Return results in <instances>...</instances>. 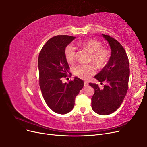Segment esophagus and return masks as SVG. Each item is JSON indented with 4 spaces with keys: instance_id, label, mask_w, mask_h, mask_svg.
I'll return each instance as SVG.
<instances>
[{
    "instance_id": "esophagus-1",
    "label": "esophagus",
    "mask_w": 147,
    "mask_h": 147,
    "mask_svg": "<svg viewBox=\"0 0 147 147\" xmlns=\"http://www.w3.org/2000/svg\"><path fill=\"white\" fill-rule=\"evenodd\" d=\"M88 85H89V84H88V82L85 81V82H84V87H87Z\"/></svg>"
}]
</instances>
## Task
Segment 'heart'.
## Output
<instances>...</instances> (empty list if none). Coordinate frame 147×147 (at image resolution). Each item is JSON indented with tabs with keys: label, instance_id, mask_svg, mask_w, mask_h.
<instances>
[{
	"label": "heart",
	"instance_id": "b5f03b06",
	"mask_svg": "<svg viewBox=\"0 0 147 147\" xmlns=\"http://www.w3.org/2000/svg\"><path fill=\"white\" fill-rule=\"evenodd\" d=\"M82 48L91 54V59L99 67H103L109 57V51L107 49L101 48V43L95 39H91L84 41L80 44ZM75 48L72 45H69L65 47L64 55L69 63H72L75 59ZM95 68L92 65L80 64L75 67L73 70L74 74L78 77L86 79L95 73Z\"/></svg>",
	"mask_w": 147,
	"mask_h": 147
}]
</instances>
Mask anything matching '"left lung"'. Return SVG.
<instances>
[{"label":"left lung","instance_id":"8db88e82","mask_svg":"<svg viewBox=\"0 0 147 147\" xmlns=\"http://www.w3.org/2000/svg\"><path fill=\"white\" fill-rule=\"evenodd\" d=\"M102 36L109 43L111 55L107 64L94 78L107 84L103 89L96 83L89 84L94 90L91 98L92 109L97 114L107 115L117 110L123 101L128 88L130 70L128 57L123 46L109 35L102 34Z\"/></svg>","mask_w":147,"mask_h":147}]
</instances>
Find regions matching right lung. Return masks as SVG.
<instances>
[{
	"mask_svg": "<svg viewBox=\"0 0 147 147\" xmlns=\"http://www.w3.org/2000/svg\"><path fill=\"white\" fill-rule=\"evenodd\" d=\"M75 38L69 35L53 37L43 47L38 56L39 84L43 99L53 112L61 115L74 109L75 97L84 85L78 77L69 83L62 82V78L69 73L65 49Z\"/></svg>",
	"mask_w": 147,
	"mask_h": 147,
	"instance_id": "right-lung-1",
	"label": "right lung"
}]
</instances>
